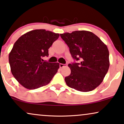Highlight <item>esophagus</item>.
<instances>
[{"mask_svg": "<svg viewBox=\"0 0 124 124\" xmlns=\"http://www.w3.org/2000/svg\"><path fill=\"white\" fill-rule=\"evenodd\" d=\"M66 66H67V64H62V63L59 64V67H60L61 68H62V67Z\"/></svg>", "mask_w": 124, "mask_h": 124, "instance_id": "34e87169", "label": "esophagus"}]
</instances>
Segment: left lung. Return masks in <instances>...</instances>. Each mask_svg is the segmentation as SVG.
I'll list each match as a JSON object with an SVG mask.
<instances>
[{"instance_id":"1","label":"left lung","mask_w":124,"mask_h":124,"mask_svg":"<svg viewBox=\"0 0 124 124\" xmlns=\"http://www.w3.org/2000/svg\"><path fill=\"white\" fill-rule=\"evenodd\" d=\"M60 36L70 49L72 57L79 62L69 64L71 74L65 77L66 83L81 92L93 90L103 82L109 67L107 45L96 35L87 31Z\"/></svg>"}]
</instances>
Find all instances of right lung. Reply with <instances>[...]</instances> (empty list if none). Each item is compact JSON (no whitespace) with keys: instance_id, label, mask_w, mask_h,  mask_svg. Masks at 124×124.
<instances>
[{"instance_id":"obj_1","label":"right lung","mask_w":124,"mask_h":124,"mask_svg":"<svg viewBox=\"0 0 124 124\" xmlns=\"http://www.w3.org/2000/svg\"><path fill=\"white\" fill-rule=\"evenodd\" d=\"M59 34L45 29H35L23 34L14 44L9 54L11 71L25 88L34 90L50 83L59 63L44 62L48 49Z\"/></svg>"}]
</instances>
